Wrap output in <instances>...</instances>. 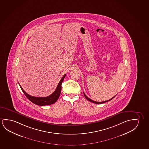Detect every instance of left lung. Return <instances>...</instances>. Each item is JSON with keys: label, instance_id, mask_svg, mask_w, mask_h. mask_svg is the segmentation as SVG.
Segmentation results:
<instances>
[{"label": "left lung", "instance_id": "8db88e82", "mask_svg": "<svg viewBox=\"0 0 149 149\" xmlns=\"http://www.w3.org/2000/svg\"><path fill=\"white\" fill-rule=\"evenodd\" d=\"M84 93V95L85 97V98L87 100H88V101H89L90 102H93V103H95V104H102V103H105V102H108L109 101H111V100H112V99H113V98L116 96V95H115V96L113 97V98H111V99H109V100H107V101H103V102H96V101H93V100H91V99L90 98H88V97H87L86 95L84 93Z\"/></svg>", "mask_w": 149, "mask_h": 149}]
</instances>
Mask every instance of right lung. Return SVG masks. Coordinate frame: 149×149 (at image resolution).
I'll return each instance as SVG.
<instances>
[{"mask_svg": "<svg viewBox=\"0 0 149 149\" xmlns=\"http://www.w3.org/2000/svg\"><path fill=\"white\" fill-rule=\"evenodd\" d=\"M66 76V74H64V76L63 77L61 80H60V82L58 83V86L56 88V91H54L53 93L51 95L46 97H33L32 95H29L27 93H26L24 91V90L22 89V87L20 86L21 89L22 90V92L24 93L25 95L27 97V98L29 99L30 101L33 103L35 104L40 105V106H44V105H48L52 104L54 103L55 102L57 101L58 99L60 97L61 92V89H62V83L63 80L64 79L65 77Z\"/></svg>", "mask_w": 149, "mask_h": 149, "instance_id": "add662e5", "label": "right lung"}]
</instances>
